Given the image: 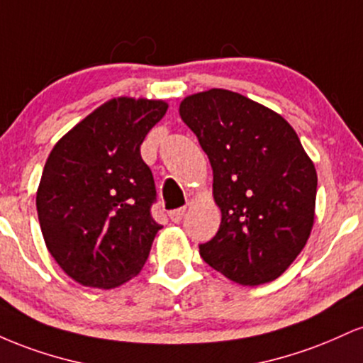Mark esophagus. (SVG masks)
<instances>
[{"instance_id":"obj_1","label":"esophagus","mask_w":363,"mask_h":363,"mask_svg":"<svg viewBox=\"0 0 363 363\" xmlns=\"http://www.w3.org/2000/svg\"><path fill=\"white\" fill-rule=\"evenodd\" d=\"M186 215V208H177V210L169 211V218L172 220L174 223H179L182 220V216Z\"/></svg>"}]
</instances>
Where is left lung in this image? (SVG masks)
<instances>
[{
  "label": "left lung",
  "instance_id": "8db88e82",
  "mask_svg": "<svg viewBox=\"0 0 363 363\" xmlns=\"http://www.w3.org/2000/svg\"><path fill=\"white\" fill-rule=\"evenodd\" d=\"M179 114L210 158L222 211L199 254L240 285L277 280L314 225L318 174L297 133L277 112L222 89L189 95Z\"/></svg>",
  "mask_w": 363,
  "mask_h": 363
}]
</instances>
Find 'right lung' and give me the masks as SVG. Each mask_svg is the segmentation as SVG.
<instances>
[{
  "label": "right lung",
  "mask_w": 363,
  "mask_h": 363,
  "mask_svg": "<svg viewBox=\"0 0 363 363\" xmlns=\"http://www.w3.org/2000/svg\"><path fill=\"white\" fill-rule=\"evenodd\" d=\"M167 107L164 101L112 99L49 153L37 215L49 252L74 281L114 289L148 259L162 225L152 216L155 182L140 147Z\"/></svg>",
  "instance_id": "obj_1"
}]
</instances>
